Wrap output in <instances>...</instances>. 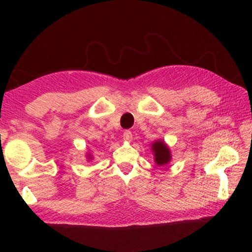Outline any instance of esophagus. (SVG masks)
<instances>
[{
  "instance_id": "obj_1",
  "label": "esophagus",
  "mask_w": 252,
  "mask_h": 252,
  "mask_svg": "<svg viewBox=\"0 0 252 252\" xmlns=\"http://www.w3.org/2000/svg\"><path fill=\"white\" fill-rule=\"evenodd\" d=\"M123 139H125V141L130 142L132 141V139H133V134H132L131 131H126L125 133H123Z\"/></svg>"
}]
</instances>
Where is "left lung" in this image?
Returning <instances> with one entry per match:
<instances>
[{
  "mask_svg": "<svg viewBox=\"0 0 252 252\" xmlns=\"http://www.w3.org/2000/svg\"><path fill=\"white\" fill-rule=\"evenodd\" d=\"M151 151L153 153V159L157 165H167L172 160L171 150L163 140H156L151 144Z\"/></svg>",
  "mask_w": 252,
  "mask_h": 252,
  "instance_id": "obj_1",
  "label": "left lung"
}]
</instances>
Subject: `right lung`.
<instances>
[{
  "mask_svg": "<svg viewBox=\"0 0 252 252\" xmlns=\"http://www.w3.org/2000/svg\"><path fill=\"white\" fill-rule=\"evenodd\" d=\"M85 157H87V161H89V162L92 161L93 160V153H92V151L89 150L87 152V156H85Z\"/></svg>",
  "mask_w": 252,
  "mask_h": 252,
  "instance_id": "right-lung-1",
  "label": "right lung"
}]
</instances>
